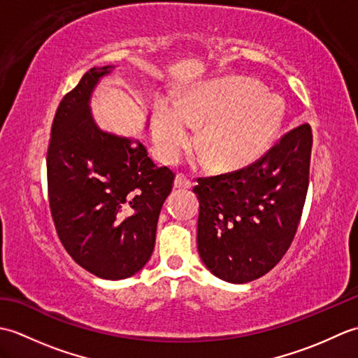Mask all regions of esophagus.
I'll return each mask as SVG.
<instances>
[{"instance_id": "34e87169", "label": "esophagus", "mask_w": 358, "mask_h": 358, "mask_svg": "<svg viewBox=\"0 0 358 358\" xmlns=\"http://www.w3.org/2000/svg\"><path fill=\"white\" fill-rule=\"evenodd\" d=\"M194 186L192 180L189 178V175L183 173V172H178L177 177H175V187L178 189H191Z\"/></svg>"}]
</instances>
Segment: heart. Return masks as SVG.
Returning a JSON list of instances; mask_svg holds the SVG:
<instances>
[{"instance_id": "1", "label": "heart", "mask_w": 358, "mask_h": 358, "mask_svg": "<svg viewBox=\"0 0 358 358\" xmlns=\"http://www.w3.org/2000/svg\"><path fill=\"white\" fill-rule=\"evenodd\" d=\"M283 96L246 78L203 83L180 104L159 101L152 115V136L167 162H175L194 143V127H203L200 148L217 167H240L268 150L285 120Z\"/></svg>"}]
</instances>
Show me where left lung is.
I'll return each instance as SVG.
<instances>
[{
	"instance_id": "1",
	"label": "left lung",
	"mask_w": 358,
	"mask_h": 358,
	"mask_svg": "<svg viewBox=\"0 0 358 358\" xmlns=\"http://www.w3.org/2000/svg\"><path fill=\"white\" fill-rule=\"evenodd\" d=\"M313 129L308 123L241 169L199 177V254L229 283L263 277L292 245L308 186Z\"/></svg>"
}]
</instances>
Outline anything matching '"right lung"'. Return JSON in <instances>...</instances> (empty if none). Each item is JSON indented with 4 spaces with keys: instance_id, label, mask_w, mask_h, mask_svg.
<instances>
[{
    "instance_id": "1",
    "label": "right lung",
    "mask_w": 358,
    "mask_h": 358,
    "mask_svg": "<svg viewBox=\"0 0 358 358\" xmlns=\"http://www.w3.org/2000/svg\"><path fill=\"white\" fill-rule=\"evenodd\" d=\"M109 67L90 69L59 101L48 146V194L58 238L94 275L121 280L149 262L175 173L136 140L101 132L89 96Z\"/></svg>"
}]
</instances>
